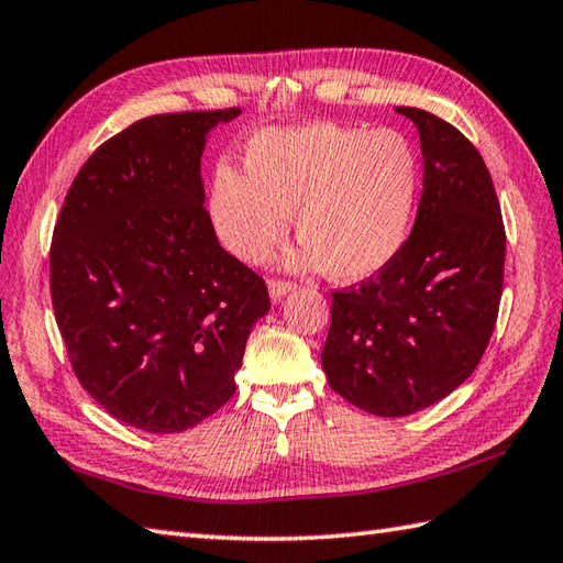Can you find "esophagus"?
Instances as JSON below:
<instances>
[{
    "label": "esophagus",
    "mask_w": 563,
    "mask_h": 563,
    "mask_svg": "<svg viewBox=\"0 0 563 563\" xmlns=\"http://www.w3.org/2000/svg\"><path fill=\"white\" fill-rule=\"evenodd\" d=\"M297 288L295 283H290V280H278V278H273V280H268V292H271V300L273 302H280L285 295L288 292H292Z\"/></svg>",
    "instance_id": "34e87169"
}]
</instances>
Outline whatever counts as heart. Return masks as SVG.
<instances>
[{"label": "heart", "instance_id": "1", "mask_svg": "<svg viewBox=\"0 0 563 563\" xmlns=\"http://www.w3.org/2000/svg\"><path fill=\"white\" fill-rule=\"evenodd\" d=\"M421 190L423 164L406 135L314 121L251 135L244 172L214 166L208 210L222 246L254 266L271 258L295 214L300 266L363 283L404 254Z\"/></svg>", "mask_w": 563, "mask_h": 563}]
</instances>
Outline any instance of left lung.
Returning a JSON list of instances; mask_svg holds the SVG:
<instances>
[{
    "mask_svg": "<svg viewBox=\"0 0 563 563\" xmlns=\"http://www.w3.org/2000/svg\"><path fill=\"white\" fill-rule=\"evenodd\" d=\"M418 128L423 194L404 254L387 271L331 292L321 351L331 389L397 418L445 399L474 373L504 292L506 230L482 154L442 118L397 106Z\"/></svg>",
    "mask_w": 563,
    "mask_h": 563,
    "instance_id": "1",
    "label": "left lung"
}]
</instances>
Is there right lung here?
Listing matches in <instances>:
<instances>
[{"instance_id":"1","label":"right lung","mask_w":563,"mask_h":563,"mask_svg":"<svg viewBox=\"0 0 563 563\" xmlns=\"http://www.w3.org/2000/svg\"><path fill=\"white\" fill-rule=\"evenodd\" d=\"M239 109L150 115L71 181L51 244V297L71 369L118 421L181 433L232 399L268 288L220 246L200 157Z\"/></svg>"}]
</instances>
